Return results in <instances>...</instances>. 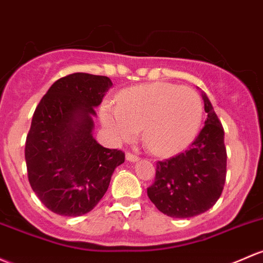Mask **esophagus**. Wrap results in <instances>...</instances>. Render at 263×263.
Segmentation results:
<instances>
[{
  "label": "esophagus",
  "instance_id": "esophagus-1",
  "mask_svg": "<svg viewBox=\"0 0 263 263\" xmlns=\"http://www.w3.org/2000/svg\"><path fill=\"white\" fill-rule=\"evenodd\" d=\"M126 160H127V161L136 162V161H139V160H140V157H139V156H136V155H134V154H129V153H127V154H126Z\"/></svg>",
  "mask_w": 263,
  "mask_h": 263
}]
</instances>
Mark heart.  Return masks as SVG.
<instances>
[{
	"mask_svg": "<svg viewBox=\"0 0 263 263\" xmlns=\"http://www.w3.org/2000/svg\"><path fill=\"white\" fill-rule=\"evenodd\" d=\"M99 117L117 142L139 135L155 155L170 156L185 150L197 136L203 104L194 89L164 82L128 88L116 97V106L103 104Z\"/></svg>",
	"mask_w": 263,
	"mask_h": 263,
	"instance_id": "heart-1",
	"label": "heart"
}]
</instances>
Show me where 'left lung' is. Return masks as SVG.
Masks as SVG:
<instances>
[{"label":"left lung","instance_id":"8db88e82","mask_svg":"<svg viewBox=\"0 0 263 263\" xmlns=\"http://www.w3.org/2000/svg\"><path fill=\"white\" fill-rule=\"evenodd\" d=\"M205 124L189 150L156 162L147 195L157 209L173 218H192L211 209L223 192L227 174L224 131L211 101L201 92Z\"/></svg>","mask_w":263,"mask_h":263}]
</instances>
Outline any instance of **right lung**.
<instances>
[{
	"label": "right lung",
	"mask_w": 263,
	"mask_h": 263,
	"mask_svg": "<svg viewBox=\"0 0 263 263\" xmlns=\"http://www.w3.org/2000/svg\"><path fill=\"white\" fill-rule=\"evenodd\" d=\"M112 85L108 77L70 74L58 79L35 109L25 145L27 178L57 214L92 211L124 162L122 151L103 147L92 135L96 107Z\"/></svg>",
	"instance_id": "add662e5"
}]
</instances>
